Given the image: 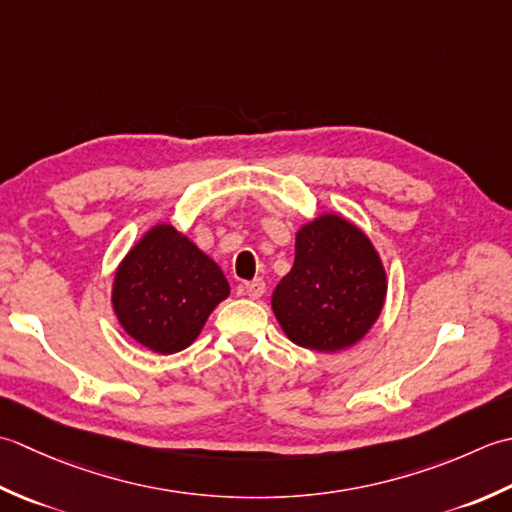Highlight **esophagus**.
I'll list each match as a JSON object with an SVG mask.
<instances>
[{
	"instance_id": "obj_1",
	"label": "esophagus",
	"mask_w": 512,
	"mask_h": 512,
	"mask_svg": "<svg viewBox=\"0 0 512 512\" xmlns=\"http://www.w3.org/2000/svg\"><path fill=\"white\" fill-rule=\"evenodd\" d=\"M243 294H245L247 298L258 300L260 296L265 294V283H263V280H260V278L252 280V283H245V285H243Z\"/></svg>"
}]
</instances>
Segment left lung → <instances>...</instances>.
I'll return each mask as SVG.
<instances>
[{
	"instance_id": "1",
	"label": "left lung",
	"mask_w": 512,
	"mask_h": 512,
	"mask_svg": "<svg viewBox=\"0 0 512 512\" xmlns=\"http://www.w3.org/2000/svg\"><path fill=\"white\" fill-rule=\"evenodd\" d=\"M387 300V269L362 229L325 212L300 225L296 258L271 296L285 336L311 351L336 353L373 329Z\"/></svg>"
}]
</instances>
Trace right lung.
<instances>
[{
    "mask_svg": "<svg viewBox=\"0 0 512 512\" xmlns=\"http://www.w3.org/2000/svg\"><path fill=\"white\" fill-rule=\"evenodd\" d=\"M227 296L223 269L172 223H159L123 256L110 300L132 340L170 356L190 347Z\"/></svg>",
    "mask_w": 512,
    "mask_h": 512,
    "instance_id": "right-lung-1",
    "label": "right lung"
}]
</instances>
